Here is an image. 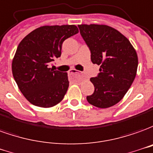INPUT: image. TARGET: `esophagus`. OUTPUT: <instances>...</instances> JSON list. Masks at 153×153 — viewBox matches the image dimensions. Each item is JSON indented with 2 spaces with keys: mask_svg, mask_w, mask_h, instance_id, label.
I'll return each mask as SVG.
<instances>
[{
  "mask_svg": "<svg viewBox=\"0 0 153 153\" xmlns=\"http://www.w3.org/2000/svg\"><path fill=\"white\" fill-rule=\"evenodd\" d=\"M68 73H69V75H75V74L79 75L80 74V72H78V71H76V70H75V69H71V70H70V71H69Z\"/></svg>",
  "mask_w": 153,
  "mask_h": 153,
  "instance_id": "obj_1",
  "label": "esophagus"
}]
</instances>
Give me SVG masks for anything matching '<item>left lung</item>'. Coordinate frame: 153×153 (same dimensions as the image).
Masks as SVG:
<instances>
[{
  "instance_id": "1",
  "label": "left lung",
  "mask_w": 153,
  "mask_h": 153,
  "mask_svg": "<svg viewBox=\"0 0 153 153\" xmlns=\"http://www.w3.org/2000/svg\"><path fill=\"white\" fill-rule=\"evenodd\" d=\"M81 35L91 50L94 64L100 65L96 77L91 78L95 91L86 100L105 109L125 96L137 74V55L129 40L118 30L105 25H79Z\"/></svg>"
}]
</instances>
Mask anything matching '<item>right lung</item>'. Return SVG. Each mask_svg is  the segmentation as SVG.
I'll return each mask as SVG.
<instances>
[{
	"instance_id": "1",
	"label": "right lung",
	"mask_w": 153,
	"mask_h": 153,
	"mask_svg": "<svg viewBox=\"0 0 153 153\" xmlns=\"http://www.w3.org/2000/svg\"><path fill=\"white\" fill-rule=\"evenodd\" d=\"M79 32L76 25H44L30 32L18 45L12 73L24 96L33 105L49 108L67 93L68 73L54 71L53 62L61 56L65 39Z\"/></svg>"
}]
</instances>
